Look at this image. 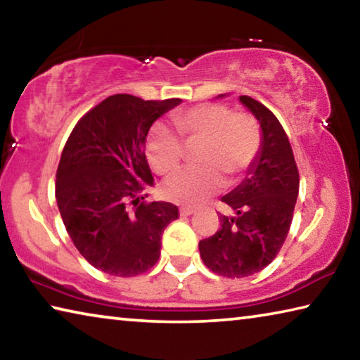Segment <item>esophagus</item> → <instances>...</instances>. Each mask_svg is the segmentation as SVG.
I'll return each instance as SVG.
<instances>
[{"instance_id": "34e87169", "label": "esophagus", "mask_w": 360, "mask_h": 360, "mask_svg": "<svg viewBox=\"0 0 360 360\" xmlns=\"http://www.w3.org/2000/svg\"><path fill=\"white\" fill-rule=\"evenodd\" d=\"M179 212H181V216H192L193 212H195V210L193 208H187V206H184V208L179 210Z\"/></svg>"}]
</instances>
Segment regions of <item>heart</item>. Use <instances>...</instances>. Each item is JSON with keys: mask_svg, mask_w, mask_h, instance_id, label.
I'll list each match as a JSON object with an SVG mask.
<instances>
[{"mask_svg": "<svg viewBox=\"0 0 360 360\" xmlns=\"http://www.w3.org/2000/svg\"><path fill=\"white\" fill-rule=\"evenodd\" d=\"M173 122L186 144H202L197 155L202 168L188 169L162 187L169 202L195 206L219 192L224 176L238 181L257 158L262 144L260 127L252 115L233 112L221 103H203L173 114ZM146 155L158 174L179 172L184 146L179 136L165 125H154L146 139Z\"/></svg>", "mask_w": 360, "mask_h": 360, "instance_id": "1", "label": "heart"}]
</instances>
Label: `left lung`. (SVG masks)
Returning a JSON list of instances; mask_svg holds the SVG:
<instances>
[{
	"label": "left lung",
	"instance_id": "8db88e82",
	"mask_svg": "<svg viewBox=\"0 0 360 360\" xmlns=\"http://www.w3.org/2000/svg\"><path fill=\"white\" fill-rule=\"evenodd\" d=\"M240 101L260 124V152L241 184L222 197L233 216H219L221 229L198 243L203 264L227 278L251 276L271 264L289 233L300 184L276 115L251 96L243 95Z\"/></svg>",
	"mask_w": 360,
	"mask_h": 360
}]
</instances>
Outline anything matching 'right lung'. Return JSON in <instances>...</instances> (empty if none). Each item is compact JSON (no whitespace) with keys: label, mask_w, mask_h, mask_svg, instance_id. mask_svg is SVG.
<instances>
[{"label":"right lung","mask_w":360,"mask_h":360,"mask_svg":"<svg viewBox=\"0 0 360 360\" xmlns=\"http://www.w3.org/2000/svg\"><path fill=\"white\" fill-rule=\"evenodd\" d=\"M179 103L108 96L81 117L65 144L56 182L60 214L77 251L103 273L148 271L160 255L163 230L179 217L173 203L143 202L154 186L146 136Z\"/></svg>","instance_id":"add662e5"}]
</instances>
